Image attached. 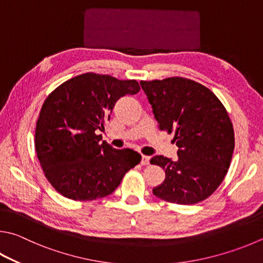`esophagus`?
I'll return each instance as SVG.
<instances>
[{"mask_svg": "<svg viewBox=\"0 0 263 263\" xmlns=\"http://www.w3.org/2000/svg\"><path fill=\"white\" fill-rule=\"evenodd\" d=\"M149 160H151V157H149V156H147V155H142V156H141V164H142V165H147V164H149Z\"/></svg>", "mask_w": 263, "mask_h": 263, "instance_id": "esophagus-1", "label": "esophagus"}]
</instances>
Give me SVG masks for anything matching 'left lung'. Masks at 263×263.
<instances>
[{
    "label": "left lung",
    "mask_w": 263,
    "mask_h": 263,
    "mask_svg": "<svg viewBox=\"0 0 263 263\" xmlns=\"http://www.w3.org/2000/svg\"><path fill=\"white\" fill-rule=\"evenodd\" d=\"M161 131L175 132L178 159L156 155L165 170L153 194L164 201L194 204L216 191L228 173L235 132L227 109L211 89L194 80L171 77L140 82Z\"/></svg>",
    "instance_id": "left-lung-1"
}]
</instances>
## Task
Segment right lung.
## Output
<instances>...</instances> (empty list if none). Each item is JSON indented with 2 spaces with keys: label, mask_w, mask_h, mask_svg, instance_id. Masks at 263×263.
I'll return each instance as SVG.
<instances>
[{
  "label": "right lung",
  "mask_w": 263,
  "mask_h": 263,
  "mask_svg": "<svg viewBox=\"0 0 263 263\" xmlns=\"http://www.w3.org/2000/svg\"><path fill=\"white\" fill-rule=\"evenodd\" d=\"M140 90L137 80L87 72L60 85L47 97L36 121L35 152L46 178L76 201L111 194L141 160L128 148L116 149L95 131L103 130L115 103Z\"/></svg>",
  "instance_id": "right-lung-1"
}]
</instances>
